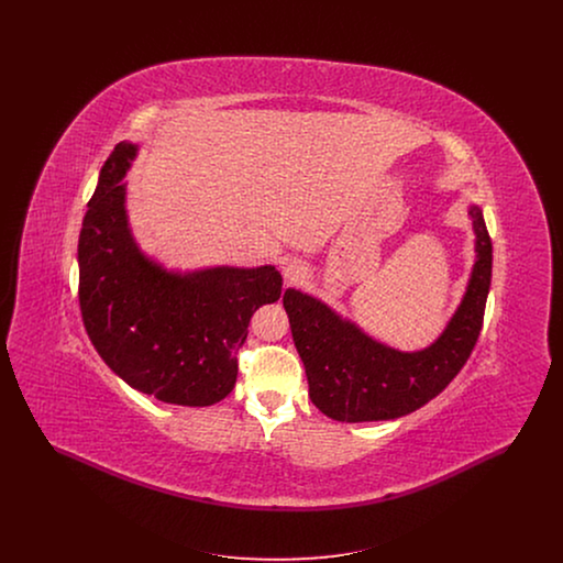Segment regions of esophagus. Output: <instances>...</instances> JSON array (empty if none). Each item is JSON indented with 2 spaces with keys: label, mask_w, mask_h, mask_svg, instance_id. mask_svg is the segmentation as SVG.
<instances>
[{
  "label": "esophagus",
  "mask_w": 563,
  "mask_h": 563,
  "mask_svg": "<svg viewBox=\"0 0 563 563\" xmlns=\"http://www.w3.org/2000/svg\"><path fill=\"white\" fill-rule=\"evenodd\" d=\"M285 276H287L289 280H297V278L303 276V268L297 266V264H287V266H285Z\"/></svg>",
  "instance_id": "esophagus-1"
}]
</instances>
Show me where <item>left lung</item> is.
<instances>
[{
  "instance_id": "left-lung-1",
  "label": "left lung",
  "mask_w": 563,
  "mask_h": 563,
  "mask_svg": "<svg viewBox=\"0 0 563 563\" xmlns=\"http://www.w3.org/2000/svg\"><path fill=\"white\" fill-rule=\"evenodd\" d=\"M477 262L466 295L443 335L420 352H399L342 321L319 299L287 289L295 349L310 386V399L338 422H377L407 416L439 393L466 365L482 333L492 280V241L479 207H471Z\"/></svg>"
}]
</instances>
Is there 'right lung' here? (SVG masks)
Returning <instances> with one entry per match:
<instances>
[{
  "label": "right lung",
  "mask_w": 563,
  "mask_h": 563,
  "mask_svg": "<svg viewBox=\"0 0 563 563\" xmlns=\"http://www.w3.org/2000/svg\"><path fill=\"white\" fill-rule=\"evenodd\" d=\"M118 143L101 168L78 242L81 321L113 374L158 401L207 407L239 375L249 321L283 291L274 266L170 274L141 255L120 184L134 158Z\"/></svg>",
  "instance_id": "obj_1"
}]
</instances>
